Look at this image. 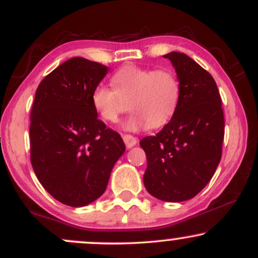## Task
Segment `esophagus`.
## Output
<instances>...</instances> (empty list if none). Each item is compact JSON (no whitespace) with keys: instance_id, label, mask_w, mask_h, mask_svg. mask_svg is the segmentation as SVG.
<instances>
[{"instance_id":"obj_1","label":"esophagus","mask_w":258,"mask_h":258,"mask_svg":"<svg viewBox=\"0 0 258 258\" xmlns=\"http://www.w3.org/2000/svg\"><path fill=\"white\" fill-rule=\"evenodd\" d=\"M122 139H123V142H125L127 148L135 147L138 142V139L136 137H133V136H131V135H123Z\"/></svg>"}]
</instances>
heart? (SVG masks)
Wrapping results in <instances>:
<instances>
[{
	"instance_id": "b5f03b06",
	"label": "heart",
	"mask_w": 258,
	"mask_h": 258,
	"mask_svg": "<svg viewBox=\"0 0 258 258\" xmlns=\"http://www.w3.org/2000/svg\"><path fill=\"white\" fill-rule=\"evenodd\" d=\"M111 88L98 85L91 94L94 111L105 122L114 123L128 109L123 122L127 131L159 128L172 119L180 99V82L172 70L125 65L110 79Z\"/></svg>"
}]
</instances>
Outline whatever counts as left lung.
Returning <instances> with one entry per match:
<instances>
[{
    "mask_svg": "<svg viewBox=\"0 0 258 258\" xmlns=\"http://www.w3.org/2000/svg\"><path fill=\"white\" fill-rule=\"evenodd\" d=\"M176 69L180 99L167 125L139 144L147 155L146 189L156 199L179 203L200 193L222 158L224 116L211 74L179 52L165 54Z\"/></svg>",
    "mask_w": 258,
    "mask_h": 258,
    "instance_id": "left-lung-1",
    "label": "left lung"
}]
</instances>
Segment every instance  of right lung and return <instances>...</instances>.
Returning a JSON list of instances; mask_svg holds the SVG:
<instances>
[{"mask_svg": "<svg viewBox=\"0 0 258 258\" xmlns=\"http://www.w3.org/2000/svg\"><path fill=\"white\" fill-rule=\"evenodd\" d=\"M105 65L75 57L38 85L30 115V160L35 174L54 199L73 207L105 191L115 162L125 153L117 132L98 120L92 91Z\"/></svg>", "mask_w": 258, "mask_h": 258, "instance_id": "right-lung-1", "label": "right lung"}]
</instances>
